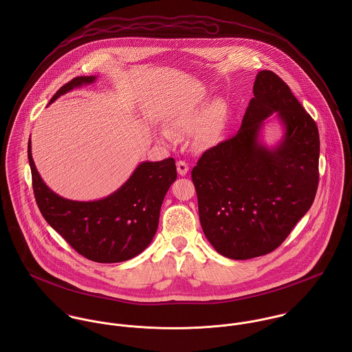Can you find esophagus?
Segmentation results:
<instances>
[{
    "label": "esophagus",
    "instance_id": "1",
    "mask_svg": "<svg viewBox=\"0 0 352 352\" xmlns=\"http://www.w3.org/2000/svg\"><path fill=\"white\" fill-rule=\"evenodd\" d=\"M176 166H177V172L180 176H186L187 172H188V164L186 161H177L176 162Z\"/></svg>",
    "mask_w": 352,
    "mask_h": 352
}]
</instances>
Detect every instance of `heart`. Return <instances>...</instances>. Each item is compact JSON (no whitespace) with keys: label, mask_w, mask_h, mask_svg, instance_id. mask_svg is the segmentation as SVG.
<instances>
[{"label":"heart","mask_w":352,"mask_h":352,"mask_svg":"<svg viewBox=\"0 0 352 352\" xmlns=\"http://www.w3.org/2000/svg\"><path fill=\"white\" fill-rule=\"evenodd\" d=\"M222 113L219 107H212L210 109H201L197 112H191L188 115L180 116L175 120V133H184V134H194L201 130L198 134V140L203 145L211 144L217 135L219 134L222 126ZM158 137L162 141L170 142L173 140V134L169 130H160Z\"/></svg>","instance_id":"heart-1"}]
</instances>
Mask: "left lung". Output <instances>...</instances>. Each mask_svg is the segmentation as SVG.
Returning <instances> with one entry per match:
<instances>
[{
    "label": "left lung",
    "mask_w": 352,
    "mask_h": 352,
    "mask_svg": "<svg viewBox=\"0 0 352 352\" xmlns=\"http://www.w3.org/2000/svg\"><path fill=\"white\" fill-rule=\"evenodd\" d=\"M239 133L201 154L191 177L204 236L225 257L247 260L275 251L314 201L320 137L287 84L257 73ZM274 113L285 133L268 148L259 138Z\"/></svg>",
    "instance_id": "1"
}]
</instances>
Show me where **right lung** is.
<instances>
[{"label":"right lung","mask_w":352,"mask_h":352,"mask_svg":"<svg viewBox=\"0 0 352 352\" xmlns=\"http://www.w3.org/2000/svg\"><path fill=\"white\" fill-rule=\"evenodd\" d=\"M96 81L95 76L76 77L51 99ZM28 160L38 207L51 228L84 257L98 263H119L145 251L157 232L161 204L177 177L173 158L141 162L130 179L99 201L65 199L42 180L28 142Z\"/></svg>","instance_id":"add662e5"}]
</instances>
